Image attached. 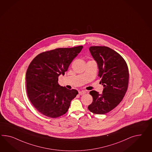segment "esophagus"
I'll list each match as a JSON object with an SVG mask.
<instances>
[{"label":"esophagus","mask_w":152,"mask_h":152,"mask_svg":"<svg viewBox=\"0 0 152 152\" xmlns=\"http://www.w3.org/2000/svg\"><path fill=\"white\" fill-rule=\"evenodd\" d=\"M86 93V91L85 90H82V91H79V95H81Z\"/></svg>","instance_id":"esophagus-1"}]
</instances>
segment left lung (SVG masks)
Instances as JSON below:
<instances>
[{
  "mask_svg": "<svg viewBox=\"0 0 152 152\" xmlns=\"http://www.w3.org/2000/svg\"><path fill=\"white\" fill-rule=\"evenodd\" d=\"M89 51L99 68L98 75L104 87L101 94L90 91L93 102L88 110L95 114H105L118 105L126 93L129 82L127 64L119 53L106 46H91Z\"/></svg>",
  "mask_w": 152,
  "mask_h": 152,
  "instance_id": "1",
  "label": "left lung"
}]
</instances>
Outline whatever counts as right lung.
<instances>
[{"mask_svg": "<svg viewBox=\"0 0 152 152\" xmlns=\"http://www.w3.org/2000/svg\"><path fill=\"white\" fill-rule=\"evenodd\" d=\"M83 46L59 48L43 52L31 61L26 74L27 96L39 113L51 118L65 114L78 92L61 86L58 77L64 75Z\"/></svg>", "mask_w": 152, "mask_h": 152, "instance_id": "obj_1", "label": "right lung"}]
</instances>
